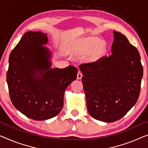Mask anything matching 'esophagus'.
<instances>
[{
	"label": "esophagus",
	"mask_w": 148,
	"mask_h": 148,
	"mask_svg": "<svg viewBox=\"0 0 148 148\" xmlns=\"http://www.w3.org/2000/svg\"><path fill=\"white\" fill-rule=\"evenodd\" d=\"M82 74L80 70H78V74H77V78L79 79V80H80V79L82 78Z\"/></svg>",
	"instance_id": "1"
}]
</instances>
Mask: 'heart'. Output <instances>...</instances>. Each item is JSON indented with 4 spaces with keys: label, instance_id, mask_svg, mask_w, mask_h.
<instances>
[{
    "label": "heart",
    "instance_id": "obj_1",
    "mask_svg": "<svg viewBox=\"0 0 148 148\" xmlns=\"http://www.w3.org/2000/svg\"><path fill=\"white\" fill-rule=\"evenodd\" d=\"M98 39L90 38L82 41L78 46V51L80 54H86L92 50L91 59L93 60H98L103 56L106 52V45L104 42H100L96 45Z\"/></svg>",
    "mask_w": 148,
    "mask_h": 148
}]
</instances>
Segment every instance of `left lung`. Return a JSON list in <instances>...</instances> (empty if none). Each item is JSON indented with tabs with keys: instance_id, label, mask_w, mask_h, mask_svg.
<instances>
[{
	"instance_id": "left-lung-1",
	"label": "left lung",
	"mask_w": 148,
	"mask_h": 148,
	"mask_svg": "<svg viewBox=\"0 0 148 148\" xmlns=\"http://www.w3.org/2000/svg\"><path fill=\"white\" fill-rule=\"evenodd\" d=\"M113 33L111 55L80 65L88 111L105 122L119 120L135 105L143 76L137 48L122 33Z\"/></svg>"
}]
</instances>
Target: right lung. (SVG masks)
<instances>
[{
  "mask_svg": "<svg viewBox=\"0 0 148 148\" xmlns=\"http://www.w3.org/2000/svg\"><path fill=\"white\" fill-rule=\"evenodd\" d=\"M48 37L40 31H28L11 52L6 74L12 104L35 120H45L60 113L68 86L77 78L73 66L51 68Z\"/></svg>",
  "mask_w": 148,
  "mask_h": 148,
  "instance_id": "add662e5",
  "label": "right lung"
}]
</instances>
